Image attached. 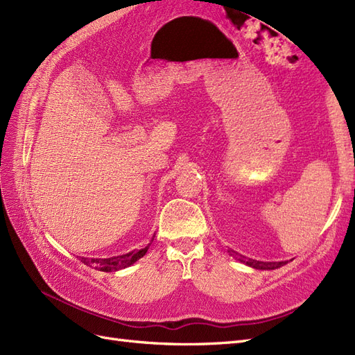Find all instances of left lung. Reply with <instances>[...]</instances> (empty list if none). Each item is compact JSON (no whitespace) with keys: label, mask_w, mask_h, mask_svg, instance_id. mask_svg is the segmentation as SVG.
<instances>
[{"label":"left lung","mask_w":355,"mask_h":355,"mask_svg":"<svg viewBox=\"0 0 355 355\" xmlns=\"http://www.w3.org/2000/svg\"><path fill=\"white\" fill-rule=\"evenodd\" d=\"M237 254V253H235ZM237 261H240L241 263L254 268V270H261V271H266V270H277V268H280L283 265H286L287 262H261V261H254L250 259V257H245L243 254L237 256Z\"/></svg>","instance_id":"obj_1"}]
</instances>
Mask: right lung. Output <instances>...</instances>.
I'll list each match as a JSON object with an SVG mask.
<instances>
[{"instance_id": "obj_1", "label": "right lung", "mask_w": 355, "mask_h": 355, "mask_svg": "<svg viewBox=\"0 0 355 355\" xmlns=\"http://www.w3.org/2000/svg\"><path fill=\"white\" fill-rule=\"evenodd\" d=\"M154 240V239H153ZM151 240V243H153ZM151 243H149L146 247H144V249L141 250H132L128 252L125 254H120V256H112V257H84L81 256V262L89 265L90 268H94V270L98 271H103V272H112V271H118V270H124V268L133 265L136 261L141 259V257L145 256V253L148 252L149 245H151Z\"/></svg>"}]
</instances>
